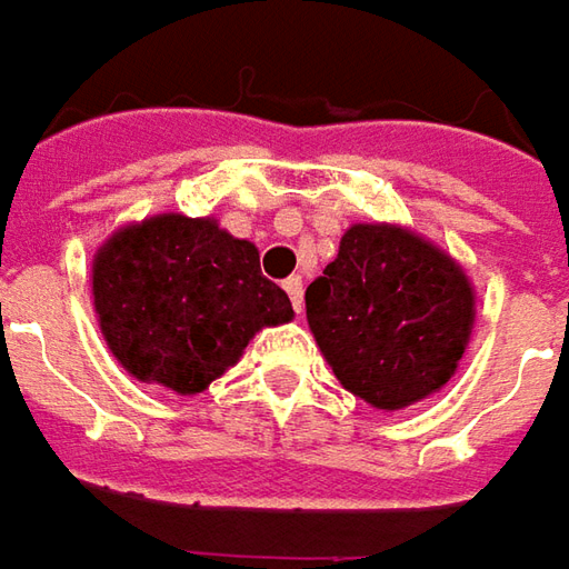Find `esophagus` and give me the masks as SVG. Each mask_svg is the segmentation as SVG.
<instances>
[{"label": "esophagus", "mask_w": 569, "mask_h": 569, "mask_svg": "<svg viewBox=\"0 0 569 569\" xmlns=\"http://www.w3.org/2000/svg\"><path fill=\"white\" fill-rule=\"evenodd\" d=\"M283 289H286V296L292 299V308H296V311H302V277H289V280L283 283Z\"/></svg>", "instance_id": "34e87169"}]
</instances>
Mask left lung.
Returning <instances> with one entry per match:
<instances>
[{
    "label": "left lung",
    "instance_id": "8db88e82",
    "mask_svg": "<svg viewBox=\"0 0 569 569\" xmlns=\"http://www.w3.org/2000/svg\"><path fill=\"white\" fill-rule=\"evenodd\" d=\"M305 315L337 381L375 409L428 400L460 368L476 289L457 258L397 223H352Z\"/></svg>",
    "mask_w": 569,
    "mask_h": 569
}]
</instances>
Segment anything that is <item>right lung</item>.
<instances>
[{
	"label": "right lung",
	"instance_id": "add662e5",
	"mask_svg": "<svg viewBox=\"0 0 569 569\" xmlns=\"http://www.w3.org/2000/svg\"><path fill=\"white\" fill-rule=\"evenodd\" d=\"M93 311L116 362L141 383L194 397L242 359L251 337L296 318L261 254L213 217L157 213L93 254Z\"/></svg>",
	"mask_w": 569,
	"mask_h": 569
}]
</instances>
